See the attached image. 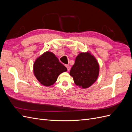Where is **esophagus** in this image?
Listing matches in <instances>:
<instances>
[{"label": "esophagus", "instance_id": "1", "mask_svg": "<svg viewBox=\"0 0 132 132\" xmlns=\"http://www.w3.org/2000/svg\"><path fill=\"white\" fill-rule=\"evenodd\" d=\"M65 67H67V68L68 71H69V70H70V67H69V65H65Z\"/></svg>", "mask_w": 132, "mask_h": 132}]
</instances>
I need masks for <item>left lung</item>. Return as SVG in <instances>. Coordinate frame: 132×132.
<instances>
[{
    "label": "left lung",
    "mask_w": 132,
    "mask_h": 132,
    "mask_svg": "<svg viewBox=\"0 0 132 132\" xmlns=\"http://www.w3.org/2000/svg\"><path fill=\"white\" fill-rule=\"evenodd\" d=\"M100 67L96 59L89 52L80 53L70 71L76 85L82 89L88 88L96 81Z\"/></svg>",
    "instance_id": "8db88e82"
}]
</instances>
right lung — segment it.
Instances as JSON below:
<instances>
[{
    "label": "right lung",
    "instance_id": "obj_1",
    "mask_svg": "<svg viewBox=\"0 0 132 132\" xmlns=\"http://www.w3.org/2000/svg\"><path fill=\"white\" fill-rule=\"evenodd\" d=\"M33 69L37 80L45 86L54 84L58 76L67 70L55 54L49 51L43 53L36 59Z\"/></svg>",
    "mask_w": 132,
    "mask_h": 132
}]
</instances>
